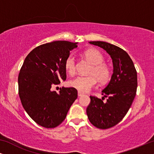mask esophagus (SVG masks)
Here are the masks:
<instances>
[{
  "label": "esophagus",
  "mask_w": 154,
  "mask_h": 154,
  "mask_svg": "<svg viewBox=\"0 0 154 154\" xmlns=\"http://www.w3.org/2000/svg\"><path fill=\"white\" fill-rule=\"evenodd\" d=\"M83 92H80V91L78 92V96H79V97H81V96L83 95Z\"/></svg>",
  "instance_id": "1"
}]
</instances>
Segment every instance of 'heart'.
<instances>
[{"mask_svg": "<svg viewBox=\"0 0 154 154\" xmlns=\"http://www.w3.org/2000/svg\"><path fill=\"white\" fill-rule=\"evenodd\" d=\"M83 57L92 65L88 76H77L69 81V85L80 92L89 91L97 81L105 83L110 79V69L106 64L103 63L104 57L97 50L90 48L83 52ZM64 67L66 72L73 75L75 72V60L72 55L69 56L65 61Z\"/></svg>", "mask_w": 154, "mask_h": 154, "instance_id": "obj_1", "label": "heart"}]
</instances>
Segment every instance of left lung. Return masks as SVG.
I'll use <instances>...</instances> for the list:
<instances>
[{"label": "left lung", "mask_w": 154, "mask_h": 154, "mask_svg": "<svg viewBox=\"0 0 154 154\" xmlns=\"http://www.w3.org/2000/svg\"><path fill=\"white\" fill-rule=\"evenodd\" d=\"M89 43L102 48L112 59L113 74L102 91L104 97L108 98L104 102L103 99L90 96V103L86 109L92 125L107 129L119 123L130 109L136 95L137 75L133 62L125 50L104 41Z\"/></svg>", "instance_id": "obj_1"}]
</instances>
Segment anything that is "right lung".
<instances>
[{"label": "right lung", "instance_id": "add662e5", "mask_svg": "<svg viewBox=\"0 0 154 154\" xmlns=\"http://www.w3.org/2000/svg\"><path fill=\"white\" fill-rule=\"evenodd\" d=\"M78 43L57 41L34 48L25 58L18 76L19 95L29 116L39 125L55 128L64 121L78 97L74 88L53 90L66 79L65 61Z\"/></svg>", "mask_w": 154, "mask_h": 154}]
</instances>
